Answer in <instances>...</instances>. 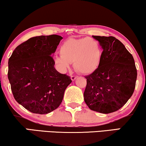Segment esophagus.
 Wrapping results in <instances>:
<instances>
[{
  "label": "esophagus",
  "mask_w": 146,
  "mask_h": 146,
  "mask_svg": "<svg viewBox=\"0 0 146 146\" xmlns=\"http://www.w3.org/2000/svg\"><path fill=\"white\" fill-rule=\"evenodd\" d=\"M77 77V76H75V75H72V76H71V79L72 81H75V79H76Z\"/></svg>",
  "instance_id": "obj_1"
}]
</instances>
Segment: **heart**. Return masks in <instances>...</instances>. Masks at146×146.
Returning a JSON list of instances; mask_svg holds the SVG:
<instances>
[{
    "label": "heart",
    "mask_w": 146,
    "mask_h": 146,
    "mask_svg": "<svg viewBox=\"0 0 146 146\" xmlns=\"http://www.w3.org/2000/svg\"><path fill=\"white\" fill-rule=\"evenodd\" d=\"M60 55L54 56L57 67L64 73L69 69L71 62L77 71L90 74L100 65L102 51L96 40L89 38H69L60 47Z\"/></svg>",
    "instance_id": "1"
}]
</instances>
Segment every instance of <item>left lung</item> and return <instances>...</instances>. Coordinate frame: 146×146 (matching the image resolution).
<instances>
[{
  "label": "left lung",
  "mask_w": 146,
  "mask_h": 146,
  "mask_svg": "<svg viewBox=\"0 0 146 146\" xmlns=\"http://www.w3.org/2000/svg\"><path fill=\"white\" fill-rule=\"evenodd\" d=\"M102 46L96 71L86 77L84 100L90 109L108 114L122 108L135 88L137 69L132 54L113 36H92Z\"/></svg>",
  "instance_id": "8db88e82"
}]
</instances>
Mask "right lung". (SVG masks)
<instances>
[{"label":"right lung","instance_id":"obj_1","mask_svg":"<svg viewBox=\"0 0 146 146\" xmlns=\"http://www.w3.org/2000/svg\"><path fill=\"white\" fill-rule=\"evenodd\" d=\"M62 37L36 36L14 50L9 59L8 78L15 100L36 114H48L61 104L72 82L55 69L52 54Z\"/></svg>","mask_w":146,"mask_h":146}]
</instances>
